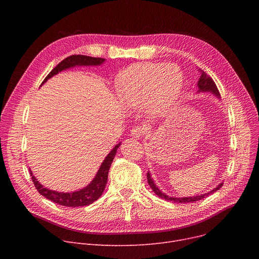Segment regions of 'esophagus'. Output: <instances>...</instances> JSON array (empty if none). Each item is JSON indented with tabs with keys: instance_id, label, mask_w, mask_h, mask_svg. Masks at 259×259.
Instances as JSON below:
<instances>
[{
	"instance_id": "34e87169",
	"label": "esophagus",
	"mask_w": 259,
	"mask_h": 259,
	"mask_svg": "<svg viewBox=\"0 0 259 259\" xmlns=\"http://www.w3.org/2000/svg\"><path fill=\"white\" fill-rule=\"evenodd\" d=\"M144 134H145V130L142 127H134L131 130V137H133L134 139H140Z\"/></svg>"
}]
</instances>
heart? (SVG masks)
I'll list each match as a JSON object with an SVG mask.
<instances>
[{
    "instance_id": "obj_1",
    "label": "heart",
    "mask_w": 259,
    "mask_h": 259,
    "mask_svg": "<svg viewBox=\"0 0 259 259\" xmlns=\"http://www.w3.org/2000/svg\"><path fill=\"white\" fill-rule=\"evenodd\" d=\"M184 73L178 65L139 63L120 71L115 78L118 99L129 109L147 105L152 115L169 113L184 89Z\"/></svg>"
}]
</instances>
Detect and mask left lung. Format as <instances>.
Here are the masks:
<instances>
[{"instance_id":"left-lung-1","label":"left lung","mask_w":259,"mask_h":259,"mask_svg":"<svg viewBox=\"0 0 259 259\" xmlns=\"http://www.w3.org/2000/svg\"><path fill=\"white\" fill-rule=\"evenodd\" d=\"M199 72H200V77L197 81V93H200V92H210L212 93L214 97H216L217 99H221V94H220V91L219 89H217L215 83L213 81V79L207 75L206 72H203L202 70L198 69ZM147 180H148V184L150 185L151 189L153 190V192L160 198L162 199H166V200H169V201H174V202H194V201H197V200H200L202 198L207 197L209 194H212L214 193L215 191H217L220 188L223 187V183H221L219 186H217L216 188L212 189L211 191H209L208 193H203V194H200V195H196V196H188V197H173V196H168L166 193H164L161 191V190L158 188V186L154 183L153 179L151 178V174L150 172L148 171L147 173Z\"/></svg>"}]
</instances>
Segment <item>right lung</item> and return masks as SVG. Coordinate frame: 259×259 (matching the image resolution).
<instances>
[{
	"instance_id": "add662e5",
	"label": "right lung",
	"mask_w": 259,
	"mask_h": 259,
	"mask_svg": "<svg viewBox=\"0 0 259 259\" xmlns=\"http://www.w3.org/2000/svg\"><path fill=\"white\" fill-rule=\"evenodd\" d=\"M105 61L106 60L102 58H92L87 56H80V54H78V56L74 54V56L68 57L65 60H63L57 67L53 68V69L50 71V73L43 80L42 85L46 83V81L49 78H51L53 75H57L61 71L70 69V68L77 67V66H86V67L101 66L102 64L105 63ZM120 144L121 143H118L117 145H115V147L110 151V153L105 157L99 171L97 172V174H95L90 184H88L84 188L77 190V191L65 193V192H58V191H54V190L45 188L42 184L38 183V181L33 175L32 171L29 169L32 182L40 195H43L44 197L52 200L53 202L59 203L61 206H67V207H72V208L88 206L90 203L99 199L103 194L105 187L107 185V181H108L109 169H110V166L112 164L113 158L116 154V151L118 147L120 146Z\"/></svg>"
}]
</instances>
